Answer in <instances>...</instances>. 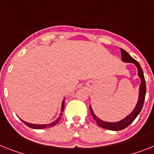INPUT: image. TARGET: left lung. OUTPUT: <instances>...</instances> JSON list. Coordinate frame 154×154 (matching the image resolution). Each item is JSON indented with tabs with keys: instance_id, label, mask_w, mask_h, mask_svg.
<instances>
[{
	"instance_id": "obj_1",
	"label": "left lung",
	"mask_w": 154,
	"mask_h": 154,
	"mask_svg": "<svg viewBox=\"0 0 154 154\" xmlns=\"http://www.w3.org/2000/svg\"><path fill=\"white\" fill-rule=\"evenodd\" d=\"M121 59L125 63H134L138 68V75L140 77L141 79V84L139 86V100L136 104V106L134 109V110L131 112L128 117H125V119L121 120V121H118V122H114V123H109V122H105V121H102L99 118L96 117L95 113H93V110L91 109V106H90V111H91V116L93 117L94 120L96 121L97 125L100 126L103 128L108 129V130H111V131H120V130H123L125 128H127L129 125H131L132 123L134 120L137 117V116L140 113L141 109L143 106V103H144V100H145L146 96V81L144 75H143V71L141 68L139 63L133 59L131 55H129L127 51L124 50V49L121 48Z\"/></svg>"
}]
</instances>
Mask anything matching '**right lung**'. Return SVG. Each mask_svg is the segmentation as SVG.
Returning a JSON list of instances; mask_svg holds the SVG:
<instances>
[{"label": "right lung", "mask_w": 154, "mask_h": 154, "mask_svg": "<svg viewBox=\"0 0 154 154\" xmlns=\"http://www.w3.org/2000/svg\"><path fill=\"white\" fill-rule=\"evenodd\" d=\"M64 100L65 99H63V103H62V108H61V113L59 114V117H58V119H56L55 121H53L52 123L51 124H48V125H33V124H29V123H27V122H25V121H23V122L26 125H27L28 127L31 128H33V129H42V128H51L53 127V126H55V125H57L59 123V121H60V119L62 117V115H63V111L64 110Z\"/></svg>", "instance_id": "obj_1"}]
</instances>
